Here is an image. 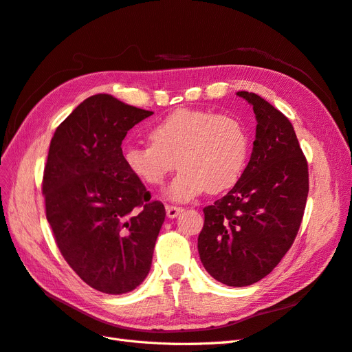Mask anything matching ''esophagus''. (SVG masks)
<instances>
[{"label": "esophagus", "mask_w": 352, "mask_h": 352, "mask_svg": "<svg viewBox=\"0 0 352 352\" xmlns=\"http://www.w3.org/2000/svg\"><path fill=\"white\" fill-rule=\"evenodd\" d=\"M182 211H184L182 207H177V206H166V212H167V217H168V219L177 217Z\"/></svg>", "instance_id": "1"}]
</instances>
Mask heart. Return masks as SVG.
Listing matches in <instances>:
<instances>
[{
	"label": "heart",
	"instance_id": "heart-1",
	"mask_svg": "<svg viewBox=\"0 0 352 352\" xmlns=\"http://www.w3.org/2000/svg\"><path fill=\"white\" fill-rule=\"evenodd\" d=\"M150 140L127 146L124 164L142 184L160 186L177 160L182 170L166 190L175 201H188L206 189L219 194L232 188L250 150L247 127L239 119L207 110H175L151 127Z\"/></svg>",
	"mask_w": 352,
	"mask_h": 352
}]
</instances>
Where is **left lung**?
<instances>
[{
	"instance_id": "obj_1",
	"label": "left lung",
	"mask_w": 352,
	"mask_h": 352,
	"mask_svg": "<svg viewBox=\"0 0 352 352\" xmlns=\"http://www.w3.org/2000/svg\"><path fill=\"white\" fill-rule=\"evenodd\" d=\"M257 120L248 166L229 192L204 208L202 265L228 286L265 278L291 248L308 195V164L292 123L257 94L239 91Z\"/></svg>"
}]
</instances>
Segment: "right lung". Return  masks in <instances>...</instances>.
I'll use <instances>...</instances> for the list:
<instances>
[{
    "label": "right lung",
    "mask_w": 352,
    "mask_h": 352,
    "mask_svg": "<svg viewBox=\"0 0 352 352\" xmlns=\"http://www.w3.org/2000/svg\"><path fill=\"white\" fill-rule=\"evenodd\" d=\"M151 114L109 94L92 95L50 144L42 179L47 220L67 264L104 294L131 292L144 282L166 217L122 151L127 131Z\"/></svg>",
    "instance_id": "add662e5"
}]
</instances>
